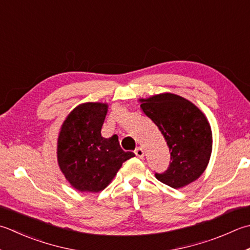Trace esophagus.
<instances>
[{
    "label": "esophagus",
    "instance_id": "obj_1",
    "mask_svg": "<svg viewBox=\"0 0 250 250\" xmlns=\"http://www.w3.org/2000/svg\"><path fill=\"white\" fill-rule=\"evenodd\" d=\"M134 153H135L136 156H138L139 158H143L144 157V150H143V148H142V147L136 148Z\"/></svg>",
    "mask_w": 250,
    "mask_h": 250
}]
</instances>
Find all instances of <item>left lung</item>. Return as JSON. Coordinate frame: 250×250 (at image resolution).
<instances>
[{"instance_id":"8db88e82","label":"left lung","mask_w":250,"mask_h":250,"mask_svg":"<svg viewBox=\"0 0 250 250\" xmlns=\"http://www.w3.org/2000/svg\"><path fill=\"white\" fill-rule=\"evenodd\" d=\"M144 114L158 126L167 142L171 163L160 182L181 188L197 180L206 170L212 150V133L202 110L184 97L163 93L140 100Z\"/></svg>"}]
</instances>
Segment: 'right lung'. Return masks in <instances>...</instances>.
<instances>
[{"label":"right lung","instance_id":"add662e5","mask_svg":"<svg viewBox=\"0 0 250 250\" xmlns=\"http://www.w3.org/2000/svg\"><path fill=\"white\" fill-rule=\"evenodd\" d=\"M108 105L84 103L63 121L57 140V160L72 188L80 192L104 189L134 154L120 147L118 136L103 138L101 130Z\"/></svg>","mask_w":250,"mask_h":250}]
</instances>
